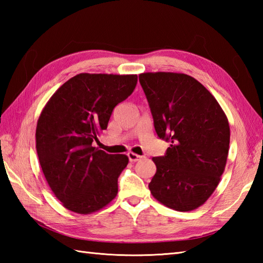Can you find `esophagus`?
Returning <instances> with one entry per match:
<instances>
[{"label": "esophagus", "instance_id": "obj_1", "mask_svg": "<svg viewBox=\"0 0 263 263\" xmlns=\"http://www.w3.org/2000/svg\"><path fill=\"white\" fill-rule=\"evenodd\" d=\"M127 157H128V160H130L131 163H136V161L140 160L142 158V156H139V155H137L135 153H128L127 154Z\"/></svg>", "mask_w": 263, "mask_h": 263}]
</instances>
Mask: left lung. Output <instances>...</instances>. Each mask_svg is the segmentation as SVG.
Returning <instances> with one entry per match:
<instances>
[{
  "instance_id": "1",
  "label": "left lung",
  "mask_w": 263,
  "mask_h": 263,
  "mask_svg": "<svg viewBox=\"0 0 263 263\" xmlns=\"http://www.w3.org/2000/svg\"><path fill=\"white\" fill-rule=\"evenodd\" d=\"M146 93L160 139L171 142L163 157H154L153 197L176 211H191L214 193L225 171L230 124L211 92L191 76L144 72Z\"/></svg>"
}]
</instances>
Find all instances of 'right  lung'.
<instances>
[{
    "label": "right lung",
    "instance_id": "right-lung-1",
    "mask_svg": "<svg viewBox=\"0 0 263 263\" xmlns=\"http://www.w3.org/2000/svg\"><path fill=\"white\" fill-rule=\"evenodd\" d=\"M137 74L79 73L64 82L44 106L36 149L49 187L64 208L89 215L116 197L126 155H109L92 141L107 128L115 106L135 90Z\"/></svg>",
    "mask_w": 263,
    "mask_h": 263
}]
</instances>
